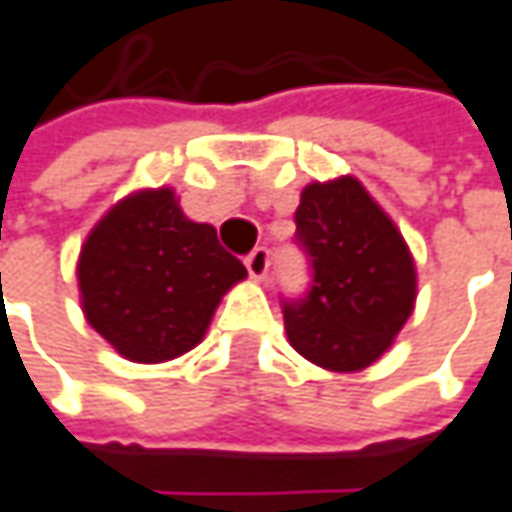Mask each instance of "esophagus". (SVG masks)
<instances>
[{
    "label": "esophagus",
    "mask_w": 512,
    "mask_h": 512,
    "mask_svg": "<svg viewBox=\"0 0 512 512\" xmlns=\"http://www.w3.org/2000/svg\"><path fill=\"white\" fill-rule=\"evenodd\" d=\"M244 265H247V274L253 276V279H265V276H268V268H271V253H268L265 247H256V250L244 259Z\"/></svg>",
    "instance_id": "esophagus-1"
}]
</instances>
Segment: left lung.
Here are the masks:
<instances>
[{
  "label": "left lung",
  "mask_w": 512,
  "mask_h": 512,
  "mask_svg": "<svg viewBox=\"0 0 512 512\" xmlns=\"http://www.w3.org/2000/svg\"><path fill=\"white\" fill-rule=\"evenodd\" d=\"M297 241L311 256V291L285 303L288 344L332 373L376 364L417 303V265L393 218L355 180H314L297 206Z\"/></svg>",
  "instance_id": "obj_1"
}]
</instances>
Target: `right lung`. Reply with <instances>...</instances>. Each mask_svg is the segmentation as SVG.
<instances>
[{"mask_svg": "<svg viewBox=\"0 0 512 512\" xmlns=\"http://www.w3.org/2000/svg\"><path fill=\"white\" fill-rule=\"evenodd\" d=\"M81 309L133 364H163L203 341L221 297L247 271L192 221L174 189H136L113 203L78 256Z\"/></svg>", "mask_w": 512, "mask_h": 512, "instance_id": "obj_1", "label": "right lung"}]
</instances>
